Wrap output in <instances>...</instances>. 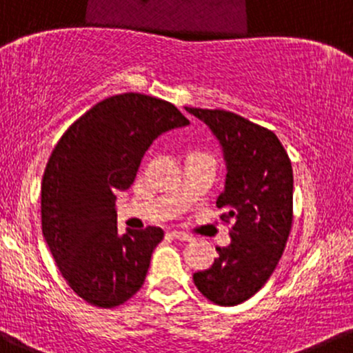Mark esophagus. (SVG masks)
<instances>
[{
  "instance_id": "obj_1",
  "label": "esophagus",
  "mask_w": 353,
  "mask_h": 353,
  "mask_svg": "<svg viewBox=\"0 0 353 353\" xmlns=\"http://www.w3.org/2000/svg\"><path fill=\"white\" fill-rule=\"evenodd\" d=\"M170 236H172L174 239H181V241H189V239H191V236L188 233H183V231H170Z\"/></svg>"
}]
</instances>
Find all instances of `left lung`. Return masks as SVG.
<instances>
[{"mask_svg": "<svg viewBox=\"0 0 353 353\" xmlns=\"http://www.w3.org/2000/svg\"><path fill=\"white\" fill-rule=\"evenodd\" d=\"M204 120L223 145L226 189L216 206L224 209L231 245L192 280L209 301L234 307L261 290L280 263L293 224L292 161L273 130L223 108L185 107Z\"/></svg>", "mask_w": 353, "mask_h": 353, "instance_id": "1", "label": "left lung"}]
</instances>
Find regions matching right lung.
<instances>
[{
  "mask_svg": "<svg viewBox=\"0 0 353 353\" xmlns=\"http://www.w3.org/2000/svg\"><path fill=\"white\" fill-rule=\"evenodd\" d=\"M188 123L170 102L129 92L95 103L57 142L41 181V231L61 276L87 303L115 308L144 285L164 231L120 236L115 194L130 188L159 135Z\"/></svg>",
  "mask_w": 353,
  "mask_h": 353,
  "instance_id": "right-lung-1",
  "label": "right lung"
}]
</instances>
